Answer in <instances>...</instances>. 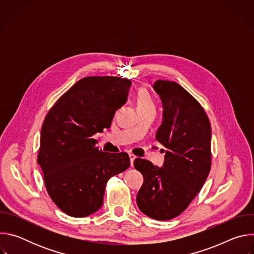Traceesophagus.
Segmentation results:
<instances>
[{"mask_svg":"<svg viewBox=\"0 0 254 254\" xmlns=\"http://www.w3.org/2000/svg\"><path fill=\"white\" fill-rule=\"evenodd\" d=\"M136 159V157L134 156V155H132V154H129V160H130V166L132 167V165H133V161Z\"/></svg>","mask_w":254,"mask_h":254,"instance_id":"esophagus-1","label":"esophagus"}]
</instances>
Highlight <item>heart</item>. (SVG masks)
<instances>
[{
	"instance_id": "heart-1",
	"label": "heart",
	"mask_w": 254,
	"mask_h": 254,
	"mask_svg": "<svg viewBox=\"0 0 254 254\" xmlns=\"http://www.w3.org/2000/svg\"><path fill=\"white\" fill-rule=\"evenodd\" d=\"M151 105H153V102L148 91L144 88H140L136 93V107H144Z\"/></svg>"
}]
</instances>
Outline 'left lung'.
<instances>
[{"label": "left lung", "mask_w": 254, "mask_h": 254, "mask_svg": "<svg viewBox=\"0 0 254 254\" xmlns=\"http://www.w3.org/2000/svg\"><path fill=\"white\" fill-rule=\"evenodd\" d=\"M153 88L163 104L156 138L166 148L163 167L135 159L143 177L138 209L156 220L182 213L202 189L211 168V126L199 102L177 82L157 80Z\"/></svg>", "instance_id": "left-lung-1"}]
</instances>
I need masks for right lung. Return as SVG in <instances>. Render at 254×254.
<instances>
[{
    "label": "right lung",
    "instance_id": "add662e5",
    "mask_svg": "<svg viewBox=\"0 0 254 254\" xmlns=\"http://www.w3.org/2000/svg\"><path fill=\"white\" fill-rule=\"evenodd\" d=\"M130 85V80L116 76L84 77L56 101L44 120L37 162L49 196L69 216L96 212L107 181L130 165L127 153L99 151L92 137L111 127Z\"/></svg>",
    "mask_w": 254,
    "mask_h": 254
}]
</instances>
